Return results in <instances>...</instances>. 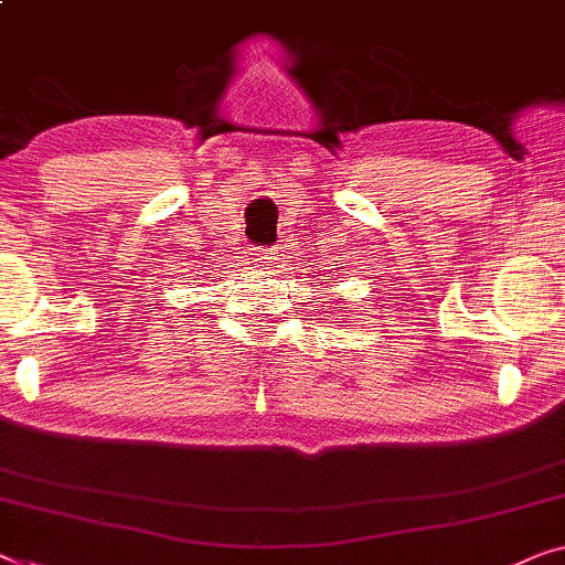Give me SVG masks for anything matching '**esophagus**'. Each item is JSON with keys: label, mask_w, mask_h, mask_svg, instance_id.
Wrapping results in <instances>:
<instances>
[{"label": "esophagus", "mask_w": 565, "mask_h": 565, "mask_svg": "<svg viewBox=\"0 0 565 565\" xmlns=\"http://www.w3.org/2000/svg\"><path fill=\"white\" fill-rule=\"evenodd\" d=\"M257 259H259V265H263L265 269H273L277 263H280L282 255H280V249H277V247H269V249L259 252Z\"/></svg>", "instance_id": "esophagus-1"}]
</instances>
